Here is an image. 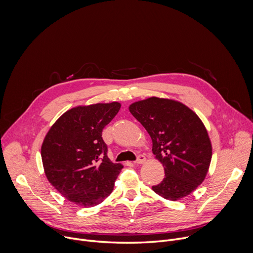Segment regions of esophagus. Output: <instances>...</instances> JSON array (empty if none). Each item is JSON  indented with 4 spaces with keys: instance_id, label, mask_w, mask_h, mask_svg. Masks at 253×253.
Returning <instances> with one entry per match:
<instances>
[{
    "instance_id": "34e87169",
    "label": "esophagus",
    "mask_w": 253,
    "mask_h": 253,
    "mask_svg": "<svg viewBox=\"0 0 253 253\" xmlns=\"http://www.w3.org/2000/svg\"><path fill=\"white\" fill-rule=\"evenodd\" d=\"M145 161H146L145 156H143V155H138L137 160H136V161H134V164H137V165H139V164H143V163L145 162Z\"/></svg>"
}]
</instances>
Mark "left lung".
Listing matches in <instances>:
<instances>
[{
    "instance_id": "8db88e82",
    "label": "left lung",
    "mask_w": 253,
    "mask_h": 253,
    "mask_svg": "<svg viewBox=\"0 0 253 253\" xmlns=\"http://www.w3.org/2000/svg\"><path fill=\"white\" fill-rule=\"evenodd\" d=\"M129 111L150 135L153 154L164 167L165 177L153 191L172 201L193 192L205 179L212 157L201 119L183 103L158 97L134 102Z\"/></svg>"
}]
</instances>
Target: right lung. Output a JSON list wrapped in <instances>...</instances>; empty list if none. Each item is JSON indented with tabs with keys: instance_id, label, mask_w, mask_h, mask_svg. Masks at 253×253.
I'll return each instance as SVG.
<instances>
[{
	"instance_id": "right-lung-1",
	"label": "right lung",
	"mask_w": 253,
	"mask_h": 253,
	"mask_svg": "<svg viewBox=\"0 0 253 253\" xmlns=\"http://www.w3.org/2000/svg\"><path fill=\"white\" fill-rule=\"evenodd\" d=\"M120 107L118 102L74 107L45 136L41 147L45 174L69 201L92 207L113 191L123 165L108 158L102 131Z\"/></svg>"
}]
</instances>
